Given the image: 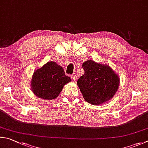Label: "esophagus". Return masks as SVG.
Segmentation results:
<instances>
[{"label":"esophagus","instance_id":"1","mask_svg":"<svg viewBox=\"0 0 148 148\" xmlns=\"http://www.w3.org/2000/svg\"><path fill=\"white\" fill-rule=\"evenodd\" d=\"M71 78L73 79V81H74L75 82H76L77 81V77L75 75H72Z\"/></svg>","mask_w":148,"mask_h":148}]
</instances>
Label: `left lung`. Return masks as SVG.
Masks as SVG:
<instances>
[{
  "label": "left lung",
  "mask_w": 148,
  "mask_h": 148,
  "mask_svg": "<svg viewBox=\"0 0 148 148\" xmlns=\"http://www.w3.org/2000/svg\"><path fill=\"white\" fill-rule=\"evenodd\" d=\"M84 74L80 77L77 85L85 101L98 105L112 99L118 91L120 79L108 65L88 60L82 65Z\"/></svg>",
  "instance_id": "8db88e82"
}]
</instances>
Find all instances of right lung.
<instances>
[{"label": "right lung", "mask_w": 148, "mask_h": 148, "mask_svg": "<svg viewBox=\"0 0 148 148\" xmlns=\"http://www.w3.org/2000/svg\"><path fill=\"white\" fill-rule=\"evenodd\" d=\"M71 81L62 67L51 61L34 72L31 88L38 97L52 100L58 96L64 85Z\"/></svg>", "instance_id": "obj_1"}]
</instances>
